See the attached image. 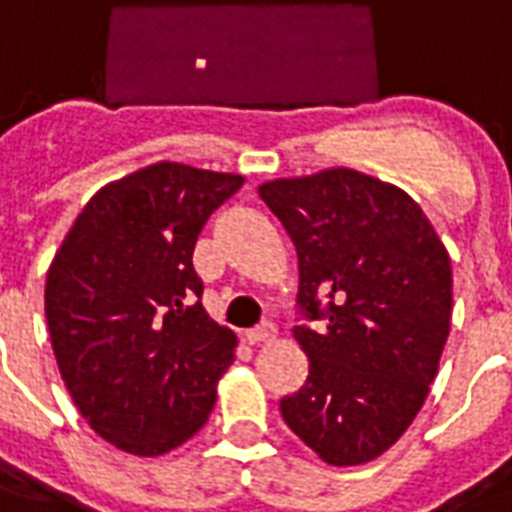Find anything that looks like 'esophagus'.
Instances as JSON below:
<instances>
[{
	"label": "esophagus",
	"instance_id": "1",
	"mask_svg": "<svg viewBox=\"0 0 512 512\" xmlns=\"http://www.w3.org/2000/svg\"><path fill=\"white\" fill-rule=\"evenodd\" d=\"M273 335H276V327H273L271 322H263V325H257L255 330H247L244 338H247V343H265L271 341Z\"/></svg>",
	"mask_w": 512,
	"mask_h": 512
}]
</instances>
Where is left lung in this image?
Wrapping results in <instances>:
<instances>
[{
    "instance_id": "8db88e82",
    "label": "left lung",
    "mask_w": 512,
    "mask_h": 512,
    "mask_svg": "<svg viewBox=\"0 0 512 512\" xmlns=\"http://www.w3.org/2000/svg\"><path fill=\"white\" fill-rule=\"evenodd\" d=\"M298 252L295 327L308 378L287 427L322 462H373L400 440L438 376L451 330V257L400 187L354 169L257 187Z\"/></svg>"
}]
</instances>
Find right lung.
<instances>
[{
  "label": "right lung",
  "instance_id": "right-lung-1",
  "mask_svg": "<svg viewBox=\"0 0 512 512\" xmlns=\"http://www.w3.org/2000/svg\"><path fill=\"white\" fill-rule=\"evenodd\" d=\"M239 174L152 163L85 204L48 268L58 370L96 435L161 456L204 427L236 335L201 306L193 249Z\"/></svg>",
  "mask_w": 512,
  "mask_h": 512
}]
</instances>
